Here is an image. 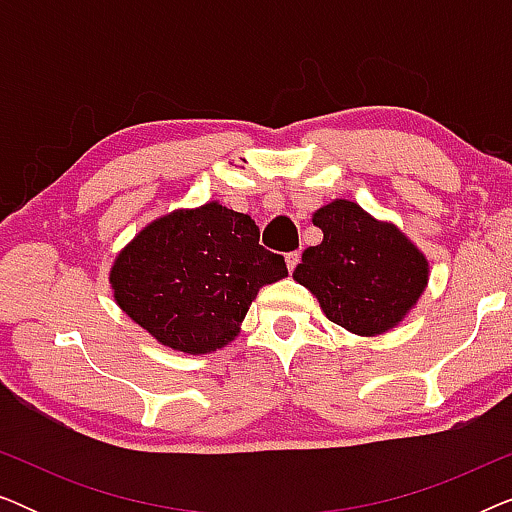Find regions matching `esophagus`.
Instances as JSON below:
<instances>
[{"label":"esophagus","instance_id":"34e87169","mask_svg":"<svg viewBox=\"0 0 512 512\" xmlns=\"http://www.w3.org/2000/svg\"><path fill=\"white\" fill-rule=\"evenodd\" d=\"M298 263H300V251H289V254H286V268L293 272Z\"/></svg>","mask_w":512,"mask_h":512}]
</instances>
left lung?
<instances>
[{
	"instance_id": "left-lung-1",
	"label": "left lung",
	"mask_w": 512,
	"mask_h": 512,
	"mask_svg": "<svg viewBox=\"0 0 512 512\" xmlns=\"http://www.w3.org/2000/svg\"><path fill=\"white\" fill-rule=\"evenodd\" d=\"M324 230L307 247L293 279L317 296L333 324L359 335L389 331L422 296L429 263L394 226L377 223L356 202L335 200L314 214Z\"/></svg>"
}]
</instances>
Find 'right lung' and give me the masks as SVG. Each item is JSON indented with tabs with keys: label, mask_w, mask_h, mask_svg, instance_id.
Wrapping results in <instances>:
<instances>
[{
	"label": "right lung",
	"mask_w": 512,
	"mask_h": 512,
	"mask_svg": "<svg viewBox=\"0 0 512 512\" xmlns=\"http://www.w3.org/2000/svg\"><path fill=\"white\" fill-rule=\"evenodd\" d=\"M258 240L251 216L219 202L167 214L116 258V303L163 345L214 352L240 331L258 289L289 275L284 256Z\"/></svg>",
	"instance_id": "add662e5"
}]
</instances>
